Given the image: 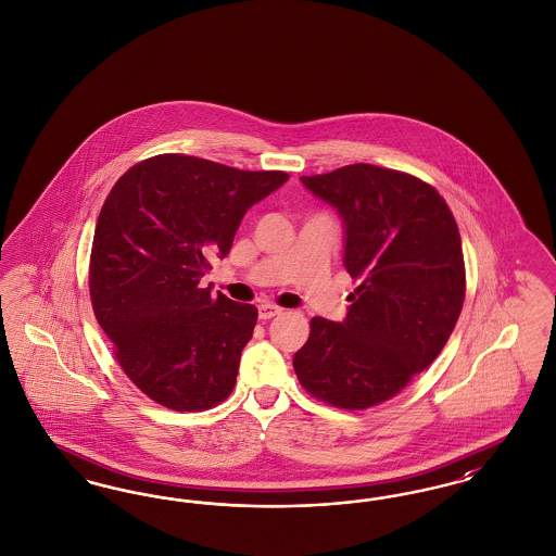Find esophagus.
Returning a JSON list of instances; mask_svg holds the SVG:
<instances>
[{"label": "esophagus", "instance_id": "obj_1", "mask_svg": "<svg viewBox=\"0 0 556 556\" xmlns=\"http://www.w3.org/2000/svg\"><path fill=\"white\" fill-rule=\"evenodd\" d=\"M281 314V308H277V306H273V304H261L258 306V318L261 320H270V318H275V316H279Z\"/></svg>", "mask_w": 556, "mask_h": 556}]
</instances>
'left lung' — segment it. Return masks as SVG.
<instances>
[{
	"label": "left lung",
	"mask_w": 556,
	"mask_h": 556,
	"mask_svg": "<svg viewBox=\"0 0 556 556\" xmlns=\"http://www.w3.org/2000/svg\"><path fill=\"white\" fill-rule=\"evenodd\" d=\"M300 181L343 223L357 288L341 323L314 316L293 370L316 400L366 409L391 400L441 354L466 298L457 223L422 179L368 163Z\"/></svg>",
	"instance_id": "8db88e82"
}]
</instances>
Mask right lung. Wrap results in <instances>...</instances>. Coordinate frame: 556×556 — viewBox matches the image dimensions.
Wrapping results in <instances>:
<instances>
[{
    "instance_id": "add662e5",
    "label": "right lung",
    "mask_w": 556,
    "mask_h": 556,
    "mask_svg": "<svg viewBox=\"0 0 556 556\" xmlns=\"http://www.w3.org/2000/svg\"><path fill=\"white\" fill-rule=\"evenodd\" d=\"M199 156L136 163L105 200L92 238V311L115 357L151 400L200 412L225 400L258 311L200 277L225 258L245 211L288 181Z\"/></svg>"
}]
</instances>
